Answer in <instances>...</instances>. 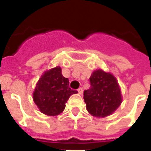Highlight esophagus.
<instances>
[{
    "mask_svg": "<svg viewBox=\"0 0 151 151\" xmlns=\"http://www.w3.org/2000/svg\"><path fill=\"white\" fill-rule=\"evenodd\" d=\"M78 93H79V94H82L83 92V88H79L78 89Z\"/></svg>",
    "mask_w": 151,
    "mask_h": 151,
    "instance_id": "34e87169",
    "label": "esophagus"
}]
</instances>
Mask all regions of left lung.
<instances>
[{"label":"left lung","mask_w":151,"mask_h":151,"mask_svg":"<svg viewBox=\"0 0 151 151\" xmlns=\"http://www.w3.org/2000/svg\"><path fill=\"white\" fill-rule=\"evenodd\" d=\"M89 81L91 87L83 92L87 110L98 118L112 114L122 102L120 88L115 77L99 69L93 72Z\"/></svg>","instance_id":"obj_1"}]
</instances>
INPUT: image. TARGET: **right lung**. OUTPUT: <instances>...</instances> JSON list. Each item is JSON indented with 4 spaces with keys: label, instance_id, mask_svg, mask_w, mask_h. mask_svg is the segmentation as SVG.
I'll list each match as a JSON object with an SVG mask.
<instances>
[{
    "label": "right lung",
    "instance_id": "obj_1",
    "mask_svg": "<svg viewBox=\"0 0 151 151\" xmlns=\"http://www.w3.org/2000/svg\"><path fill=\"white\" fill-rule=\"evenodd\" d=\"M77 93L69 88L68 78L63 76L58 66L41 76L33 92V101L42 114L55 116L64 110L69 97Z\"/></svg>",
    "mask_w": 151,
    "mask_h": 151
}]
</instances>
